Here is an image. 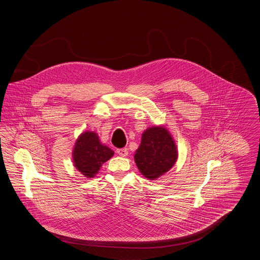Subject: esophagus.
<instances>
[{"label":"esophagus","instance_id":"34e87169","mask_svg":"<svg viewBox=\"0 0 260 260\" xmlns=\"http://www.w3.org/2000/svg\"><path fill=\"white\" fill-rule=\"evenodd\" d=\"M117 153H118V155H120V156H122V157H125V156L127 155V149H117Z\"/></svg>","mask_w":260,"mask_h":260}]
</instances>
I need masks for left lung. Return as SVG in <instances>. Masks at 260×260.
<instances>
[{
  "label": "left lung",
  "mask_w": 260,
  "mask_h": 260,
  "mask_svg": "<svg viewBox=\"0 0 260 260\" xmlns=\"http://www.w3.org/2000/svg\"><path fill=\"white\" fill-rule=\"evenodd\" d=\"M177 151L169 132L161 126L150 127L143 133L139 148L135 155L140 173L154 180L173 168Z\"/></svg>",
  "instance_id": "8db88e82"
}]
</instances>
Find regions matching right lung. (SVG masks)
<instances>
[{
	"instance_id": "obj_1",
	"label": "right lung",
	"mask_w": 260,
	"mask_h": 260,
	"mask_svg": "<svg viewBox=\"0 0 260 260\" xmlns=\"http://www.w3.org/2000/svg\"><path fill=\"white\" fill-rule=\"evenodd\" d=\"M114 152L99 142L95 133L86 132L79 137L75 144L73 160L75 167L87 177H93L101 165L108 161Z\"/></svg>"
}]
</instances>
